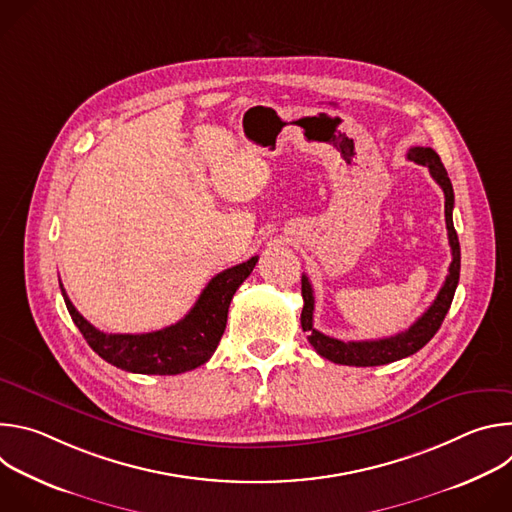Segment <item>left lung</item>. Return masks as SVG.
<instances>
[{"instance_id": "obj_1", "label": "left lung", "mask_w": 512, "mask_h": 512, "mask_svg": "<svg viewBox=\"0 0 512 512\" xmlns=\"http://www.w3.org/2000/svg\"><path fill=\"white\" fill-rule=\"evenodd\" d=\"M407 160L427 166L431 178L442 186L444 196H446V227H448V239L452 247V263L446 275V281L440 289V294L433 300V304L423 312L421 318H417L405 332H399L389 338H379V340H338L332 336L322 334L320 330L314 328V289L312 283L306 275H302V298H304V308H302V328L308 332V340L314 346V350L336 362V364H348V367H379V364H389L395 360H401L405 356L415 354L419 348H423L433 334L440 330L454 294L458 287L460 279V241L454 229L452 221V210H454V188L448 178V172L431 148H411L407 152Z\"/></svg>"}]
</instances>
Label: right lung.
<instances>
[{
    "instance_id": "1",
    "label": "right lung",
    "mask_w": 512,
    "mask_h": 512,
    "mask_svg": "<svg viewBox=\"0 0 512 512\" xmlns=\"http://www.w3.org/2000/svg\"><path fill=\"white\" fill-rule=\"evenodd\" d=\"M259 257H251L214 275L194 308L176 324L145 334H107L87 322L72 306L60 283L66 310L89 346L113 367L139 375H180L204 364L227 328L229 306L239 285L251 275Z\"/></svg>"
}]
</instances>
